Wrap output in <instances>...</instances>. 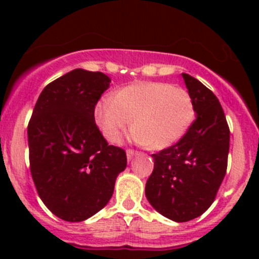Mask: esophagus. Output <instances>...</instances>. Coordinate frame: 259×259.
Masks as SVG:
<instances>
[{"label": "esophagus", "mask_w": 259, "mask_h": 259, "mask_svg": "<svg viewBox=\"0 0 259 259\" xmlns=\"http://www.w3.org/2000/svg\"><path fill=\"white\" fill-rule=\"evenodd\" d=\"M125 154H127V158H128V161H131L132 158H134V155L136 154V152L135 150H131V149H128L127 152H125Z\"/></svg>", "instance_id": "34e87169"}]
</instances>
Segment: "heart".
Instances as JSON below:
<instances>
[{
	"label": "heart",
	"mask_w": 259,
	"mask_h": 259,
	"mask_svg": "<svg viewBox=\"0 0 259 259\" xmlns=\"http://www.w3.org/2000/svg\"><path fill=\"white\" fill-rule=\"evenodd\" d=\"M196 116L187 89L168 83H137L107 95L96 106V120L104 137L118 143L131 127L132 139L155 150L182 140Z\"/></svg>",
	"instance_id": "b5f03b06"
}]
</instances>
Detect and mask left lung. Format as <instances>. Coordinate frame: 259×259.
Masks as SVG:
<instances>
[{
  "mask_svg": "<svg viewBox=\"0 0 259 259\" xmlns=\"http://www.w3.org/2000/svg\"><path fill=\"white\" fill-rule=\"evenodd\" d=\"M183 79L196 120L175 145L153 154L154 170L145 185L149 203L166 218L188 222L206 211L227 170L230 128L219 100L188 74Z\"/></svg>",
  "mask_w": 259,
  "mask_h": 259,
  "instance_id": "obj_1",
  "label": "left lung"
}]
</instances>
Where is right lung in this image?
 Masks as SVG:
<instances>
[{
    "mask_svg": "<svg viewBox=\"0 0 259 259\" xmlns=\"http://www.w3.org/2000/svg\"><path fill=\"white\" fill-rule=\"evenodd\" d=\"M111 80L76 68L48 84L28 123L32 179L45 206L66 222L91 218L107 205L125 152L109 145L95 106Z\"/></svg>",
    "mask_w": 259,
    "mask_h": 259,
    "instance_id": "right-lung-1",
    "label": "right lung"
}]
</instances>
